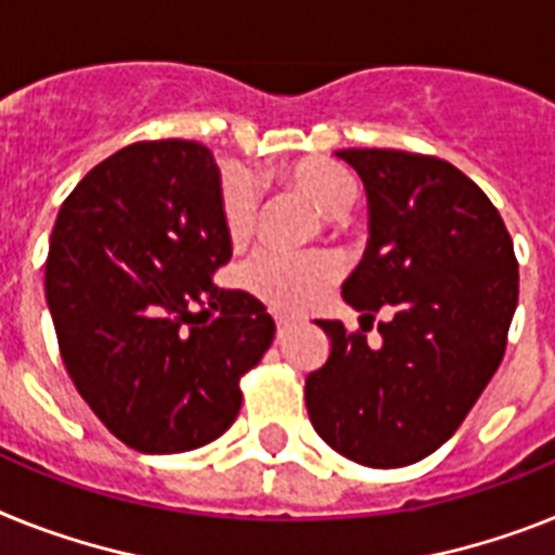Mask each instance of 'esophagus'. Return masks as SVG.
Segmentation results:
<instances>
[{
    "instance_id": "1",
    "label": "esophagus",
    "mask_w": 555,
    "mask_h": 555,
    "mask_svg": "<svg viewBox=\"0 0 555 555\" xmlns=\"http://www.w3.org/2000/svg\"><path fill=\"white\" fill-rule=\"evenodd\" d=\"M293 327H296V321H293V319H276V335H279V338H285V335L291 333Z\"/></svg>"
}]
</instances>
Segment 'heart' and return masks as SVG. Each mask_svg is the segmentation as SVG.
Here are the masks:
<instances>
[{"label":"heart","mask_w":555,"mask_h":555,"mask_svg":"<svg viewBox=\"0 0 555 555\" xmlns=\"http://www.w3.org/2000/svg\"><path fill=\"white\" fill-rule=\"evenodd\" d=\"M285 180L324 217H338L356 199L352 177L333 163H293L285 171ZM256 206H259V194H256L254 180L242 171H231L222 183V222H225L231 240L242 242L254 231ZM338 273H341V268L335 262V256L330 254L293 256L264 248L254 254V259L242 268V282L273 310L296 313V310L315 305L324 296V291L338 279Z\"/></svg>","instance_id":"heart-1"}]
</instances>
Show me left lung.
<instances>
[{
    "label": "left lung",
    "instance_id": "obj_1",
    "mask_svg": "<svg viewBox=\"0 0 555 555\" xmlns=\"http://www.w3.org/2000/svg\"><path fill=\"white\" fill-rule=\"evenodd\" d=\"M370 203L364 259L341 285L361 330L315 321L330 358L305 380L310 423L370 468L428 457L457 431L505 356L519 296L514 242L486 191L428 155L341 149ZM382 344L370 348L374 313Z\"/></svg>",
    "mask_w": 555,
    "mask_h": 555
}]
</instances>
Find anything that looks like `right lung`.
Returning <instances> with one entry per match:
<instances>
[{"label":"right lung","instance_id":"obj_1","mask_svg":"<svg viewBox=\"0 0 555 555\" xmlns=\"http://www.w3.org/2000/svg\"><path fill=\"white\" fill-rule=\"evenodd\" d=\"M228 259L220 169L203 143H132L64 199L44 273L59 349L129 449L180 454L236 421L240 378L276 324L250 293L214 285Z\"/></svg>","mask_w":555,"mask_h":555}]
</instances>
